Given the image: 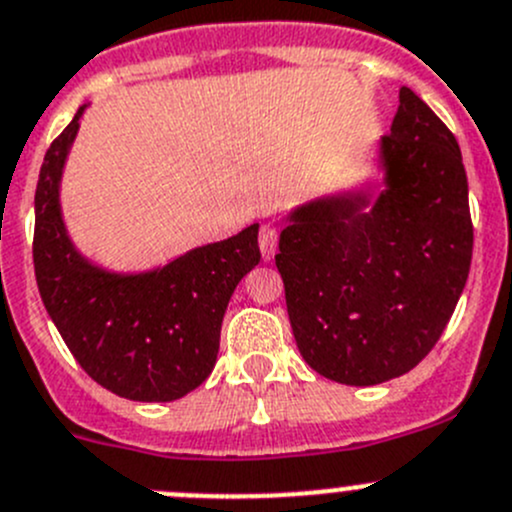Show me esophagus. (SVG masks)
Masks as SVG:
<instances>
[{
    "instance_id": "1",
    "label": "esophagus",
    "mask_w": 512,
    "mask_h": 512,
    "mask_svg": "<svg viewBox=\"0 0 512 512\" xmlns=\"http://www.w3.org/2000/svg\"><path fill=\"white\" fill-rule=\"evenodd\" d=\"M258 246H261L263 261H271L273 254H276V246H278L276 229H271V226H263L261 234H258Z\"/></svg>"
}]
</instances>
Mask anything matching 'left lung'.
<instances>
[{"label": "left lung", "mask_w": 512, "mask_h": 512, "mask_svg": "<svg viewBox=\"0 0 512 512\" xmlns=\"http://www.w3.org/2000/svg\"><path fill=\"white\" fill-rule=\"evenodd\" d=\"M366 179L288 211L276 266L303 361L346 386H378L428 356L463 293L473 224L463 156L408 86Z\"/></svg>", "instance_id": "left-lung-1"}]
</instances>
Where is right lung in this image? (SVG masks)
Wrapping results in <instances>:
<instances>
[{
  "instance_id": "1",
  "label": "right lung",
  "mask_w": 512,
  "mask_h": 512,
  "mask_svg": "<svg viewBox=\"0 0 512 512\" xmlns=\"http://www.w3.org/2000/svg\"><path fill=\"white\" fill-rule=\"evenodd\" d=\"M86 104L54 139L34 194V273L44 308L79 366L106 391L141 403L184 398L209 378L221 321L261 261L258 224L149 271H111L74 246L62 176Z\"/></svg>"
}]
</instances>
